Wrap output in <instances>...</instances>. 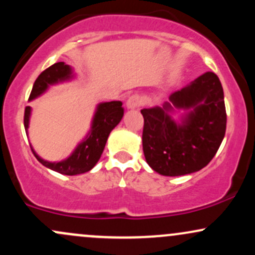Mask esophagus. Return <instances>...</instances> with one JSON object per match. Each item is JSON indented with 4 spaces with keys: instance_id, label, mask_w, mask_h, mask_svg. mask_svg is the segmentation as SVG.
I'll list each match as a JSON object with an SVG mask.
<instances>
[{
    "instance_id": "esophagus-1",
    "label": "esophagus",
    "mask_w": 255,
    "mask_h": 255,
    "mask_svg": "<svg viewBox=\"0 0 255 255\" xmlns=\"http://www.w3.org/2000/svg\"><path fill=\"white\" fill-rule=\"evenodd\" d=\"M142 104V98L138 94H133L128 98L127 100V108L128 109H136Z\"/></svg>"
}]
</instances>
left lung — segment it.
<instances>
[{"label": "left lung", "instance_id": "obj_1", "mask_svg": "<svg viewBox=\"0 0 255 255\" xmlns=\"http://www.w3.org/2000/svg\"><path fill=\"white\" fill-rule=\"evenodd\" d=\"M163 108L142 109V150L155 172L178 177L197 172L214 157L226 130V110L219 77L206 72L170 94ZM174 107L190 110L181 124L168 115Z\"/></svg>", "mask_w": 255, "mask_h": 255}]
</instances>
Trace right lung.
Masks as SVG:
<instances>
[{"label":"right lung","mask_w":255,"mask_h":255,"mask_svg":"<svg viewBox=\"0 0 255 255\" xmlns=\"http://www.w3.org/2000/svg\"><path fill=\"white\" fill-rule=\"evenodd\" d=\"M71 68L63 61L53 64L52 66L42 71L40 76L36 78L33 83L32 91L30 93L29 100L35 99L40 94L43 93L49 85L59 82L70 78ZM30 106L25 108L24 113V126L27 132L30 119ZM123 117V108L121 102H109L102 103L98 105L97 113L94 115L92 129L87 138L76 147L69 158L61 162H48L42 159L35 151L32 150L35 157L41 162L43 166L65 175H76L88 172L93 168L99 161L103 151H104L106 140L111 130L119 125Z\"/></svg>","instance_id":"right-lung-1"}]
</instances>
